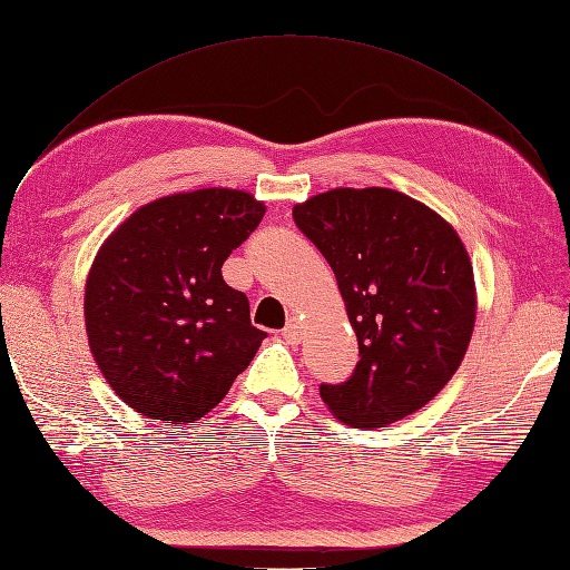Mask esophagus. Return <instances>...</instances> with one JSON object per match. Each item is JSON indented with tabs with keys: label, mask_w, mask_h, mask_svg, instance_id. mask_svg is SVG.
Listing matches in <instances>:
<instances>
[{
	"label": "esophagus",
	"mask_w": 570,
	"mask_h": 570,
	"mask_svg": "<svg viewBox=\"0 0 570 570\" xmlns=\"http://www.w3.org/2000/svg\"><path fill=\"white\" fill-rule=\"evenodd\" d=\"M282 334H284V337H286L291 344H298V342H301V334H303V325L298 323L296 317H291Z\"/></svg>",
	"instance_id": "esophagus-1"
}]
</instances>
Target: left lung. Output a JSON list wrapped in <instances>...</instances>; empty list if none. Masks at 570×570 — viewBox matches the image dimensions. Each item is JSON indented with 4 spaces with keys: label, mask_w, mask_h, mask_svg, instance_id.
<instances>
[{
    "label": "left lung",
    "mask_w": 570,
    "mask_h": 570,
    "mask_svg": "<svg viewBox=\"0 0 570 570\" xmlns=\"http://www.w3.org/2000/svg\"><path fill=\"white\" fill-rule=\"evenodd\" d=\"M294 222L337 276L358 363L320 385L330 412L383 429L441 392L472 340L476 296L470 255L426 204L387 187H340L296 204Z\"/></svg>",
    "instance_id": "8db88e82"
}]
</instances>
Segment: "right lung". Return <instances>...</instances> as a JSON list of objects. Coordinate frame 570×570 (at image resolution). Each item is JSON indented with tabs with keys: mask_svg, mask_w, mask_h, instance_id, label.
Returning a JSON list of instances; mask_svg holds the SVG:
<instances>
[{
	"mask_svg": "<svg viewBox=\"0 0 570 570\" xmlns=\"http://www.w3.org/2000/svg\"><path fill=\"white\" fill-rule=\"evenodd\" d=\"M262 216L240 189H197L146 204L100 247L83 298L89 346L139 414L195 424L257 354L267 332L222 267Z\"/></svg>",
	"mask_w": 570,
	"mask_h": 570,
	"instance_id": "obj_1",
	"label": "right lung"
}]
</instances>
